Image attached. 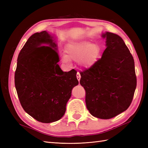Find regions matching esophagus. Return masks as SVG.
Returning a JSON list of instances; mask_svg holds the SVG:
<instances>
[{
    "mask_svg": "<svg viewBox=\"0 0 148 148\" xmlns=\"http://www.w3.org/2000/svg\"><path fill=\"white\" fill-rule=\"evenodd\" d=\"M77 79L78 80V82H79L80 78H81V75H80V73L79 72H78L77 74Z\"/></svg>",
    "mask_w": 148,
    "mask_h": 148,
    "instance_id": "esophagus-1",
    "label": "esophagus"
}]
</instances>
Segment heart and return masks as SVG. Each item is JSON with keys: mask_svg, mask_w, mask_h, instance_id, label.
Masks as SVG:
<instances>
[{"mask_svg": "<svg viewBox=\"0 0 148 148\" xmlns=\"http://www.w3.org/2000/svg\"><path fill=\"white\" fill-rule=\"evenodd\" d=\"M65 56L62 57L64 62L79 61L84 68H89L99 59L101 47L97 44L88 41H74L65 46Z\"/></svg>", "mask_w": 148, "mask_h": 148, "instance_id": "heart-1", "label": "heart"}]
</instances>
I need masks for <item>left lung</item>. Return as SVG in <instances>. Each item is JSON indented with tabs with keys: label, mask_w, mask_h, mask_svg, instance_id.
<instances>
[{
	"label": "left lung",
	"mask_w": 148,
	"mask_h": 148,
	"mask_svg": "<svg viewBox=\"0 0 148 148\" xmlns=\"http://www.w3.org/2000/svg\"><path fill=\"white\" fill-rule=\"evenodd\" d=\"M102 57L81 71L79 83L85 89L87 109L92 116L109 119L126 110L136 87L135 62L123 40L107 32Z\"/></svg>",
	"instance_id": "left-lung-1"
}]
</instances>
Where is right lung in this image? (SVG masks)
<instances>
[{"mask_svg":"<svg viewBox=\"0 0 148 148\" xmlns=\"http://www.w3.org/2000/svg\"><path fill=\"white\" fill-rule=\"evenodd\" d=\"M57 44L46 31L31 36L19 53L15 84L24 110L42 123L60 120L71 90L78 84L77 71H63Z\"/></svg>","mask_w":148,"mask_h":148,"instance_id":"right-lung-1","label":"right lung"}]
</instances>
